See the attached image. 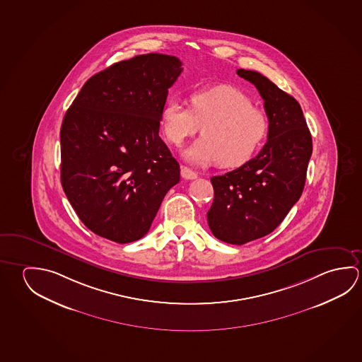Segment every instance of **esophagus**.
Segmentation results:
<instances>
[{
  "mask_svg": "<svg viewBox=\"0 0 362 362\" xmlns=\"http://www.w3.org/2000/svg\"><path fill=\"white\" fill-rule=\"evenodd\" d=\"M180 174H182V177H183L184 179H187V180H193V179H196L197 177H198L196 172H193L192 169L187 168V166H182V168H180Z\"/></svg>",
  "mask_w": 362,
  "mask_h": 362,
  "instance_id": "obj_1",
  "label": "esophagus"
}]
</instances>
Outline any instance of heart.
<instances>
[{
    "label": "heart",
    "instance_id": "heart-1",
    "mask_svg": "<svg viewBox=\"0 0 362 362\" xmlns=\"http://www.w3.org/2000/svg\"><path fill=\"white\" fill-rule=\"evenodd\" d=\"M166 141L179 146L201 127L202 137L184 151L193 164L218 161L238 168L255 155L267 134L265 113L252 106L249 95L230 84L199 89L189 95V108L166 102L160 113Z\"/></svg>",
    "mask_w": 362,
    "mask_h": 362
}]
</instances>
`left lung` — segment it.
Masks as SVG:
<instances>
[{
  "label": "left lung",
  "instance_id": "1",
  "mask_svg": "<svg viewBox=\"0 0 362 362\" xmlns=\"http://www.w3.org/2000/svg\"><path fill=\"white\" fill-rule=\"evenodd\" d=\"M254 84L269 119L267 141L254 159L212 177L214 198L208 226L223 243L243 245L278 227L302 196L312 136L294 97L259 71L238 69Z\"/></svg>",
  "mask_w": 362,
  "mask_h": 362
}]
</instances>
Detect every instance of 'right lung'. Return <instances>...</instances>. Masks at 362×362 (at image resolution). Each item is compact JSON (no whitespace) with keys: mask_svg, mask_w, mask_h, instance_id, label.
Returning <instances> with one entry per match:
<instances>
[{"mask_svg":"<svg viewBox=\"0 0 362 362\" xmlns=\"http://www.w3.org/2000/svg\"><path fill=\"white\" fill-rule=\"evenodd\" d=\"M183 71L177 57L150 53L89 78L60 129V179L87 228L115 243L144 238L178 161L159 136L168 89Z\"/></svg>","mask_w":362,"mask_h":362,"instance_id":"right-lung-1","label":"right lung"}]
</instances>
